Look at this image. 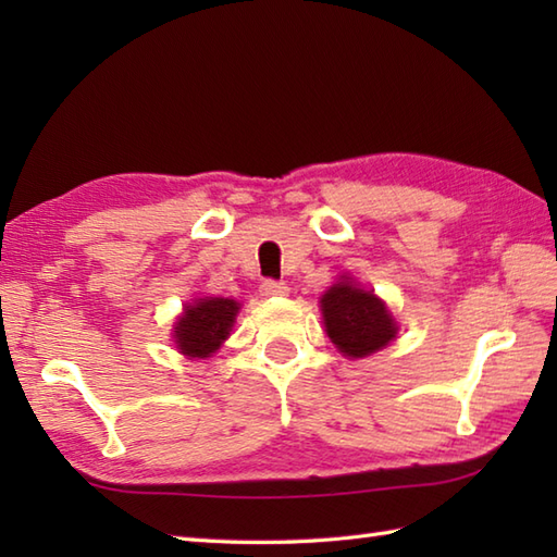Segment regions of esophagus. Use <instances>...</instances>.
Instances as JSON below:
<instances>
[{
  "label": "esophagus",
  "instance_id": "1",
  "mask_svg": "<svg viewBox=\"0 0 557 557\" xmlns=\"http://www.w3.org/2000/svg\"><path fill=\"white\" fill-rule=\"evenodd\" d=\"M287 294L289 287L280 280H265L263 285H260V297H287Z\"/></svg>",
  "mask_w": 557,
  "mask_h": 557
}]
</instances>
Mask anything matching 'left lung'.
<instances>
[{
	"label": "left lung",
	"instance_id": "left-lung-1",
	"mask_svg": "<svg viewBox=\"0 0 557 557\" xmlns=\"http://www.w3.org/2000/svg\"><path fill=\"white\" fill-rule=\"evenodd\" d=\"M321 309L325 333L345 357H369L397 335L395 318L385 304L349 280L337 282L323 294Z\"/></svg>",
	"mask_w": 557,
	"mask_h": 557
}]
</instances>
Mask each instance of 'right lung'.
<instances>
[{"mask_svg": "<svg viewBox=\"0 0 557 557\" xmlns=\"http://www.w3.org/2000/svg\"><path fill=\"white\" fill-rule=\"evenodd\" d=\"M239 304L232 299H198L194 306H186L184 315L176 321L174 342L186 357L206 359L212 351L220 349L230 330Z\"/></svg>", "mask_w": 557, "mask_h": 557, "instance_id": "right-lung-1", "label": "right lung"}]
</instances>
